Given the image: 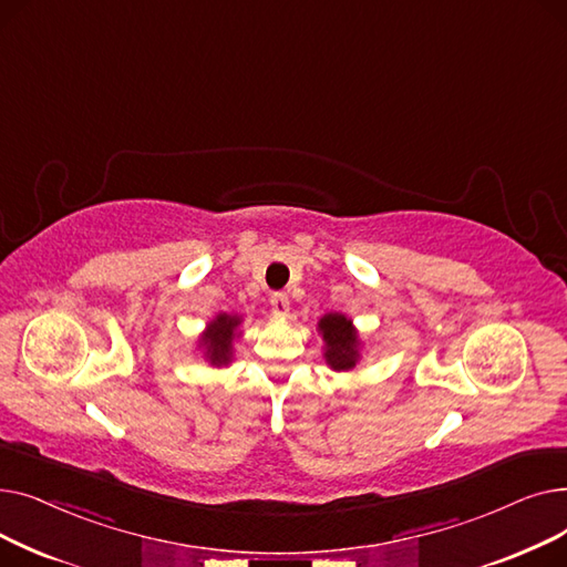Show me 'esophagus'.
Segmentation results:
<instances>
[{"instance_id": "34e87169", "label": "esophagus", "mask_w": 567, "mask_h": 567, "mask_svg": "<svg viewBox=\"0 0 567 567\" xmlns=\"http://www.w3.org/2000/svg\"><path fill=\"white\" fill-rule=\"evenodd\" d=\"M268 303H271V310H274V315H278V317H285V315L289 312V299H287L285 293H280V291L268 296Z\"/></svg>"}]
</instances>
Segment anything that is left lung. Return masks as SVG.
<instances>
[{"mask_svg": "<svg viewBox=\"0 0 567 567\" xmlns=\"http://www.w3.org/2000/svg\"><path fill=\"white\" fill-rule=\"evenodd\" d=\"M319 333L323 338V359L336 372L353 370L361 359V340L353 321L342 312H329L319 319Z\"/></svg>", "mask_w": 567, "mask_h": 567, "instance_id": "1", "label": "left lung"}]
</instances>
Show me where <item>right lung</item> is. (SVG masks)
<instances>
[{
  "label": "right lung",
  "instance_id": "right-lung-1",
  "mask_svg": "<svg viewBox=\"0 0 567 567\" xmlns=\"http://www.w3.org/2000/svg\"><path fill=\"white\" fill-rule=\"evenodd\" d=\"M241 317L220 312L214 321L206 323V331L199 338V347L204 349V359L214 368H223L231 363V342L238 336Z\"/></svg>",
  "mask_w": 567,
  "mask_h": 567
}]
</instances>
